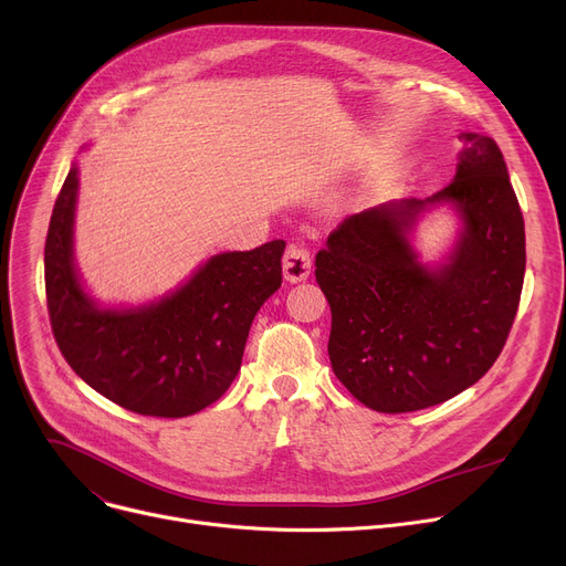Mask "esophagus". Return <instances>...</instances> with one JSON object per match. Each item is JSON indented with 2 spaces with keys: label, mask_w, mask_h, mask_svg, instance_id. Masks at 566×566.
Wrapping results in <instances>:
<instances>
[{
  "label": "esophagus",
  "mask_w": 566,
  "mask_h": 566,
  "mask_svg": "<svg viewBox=\"0 0 566 566\" xmlns=\"http://www.w3.org/2000/svg\"><path fill=\"white\" fill-rule=\"evenodd\" d=\"M282 273H284V280L291 282V284L307 280L310 273H312L310 250L301 243H291L284 252V259H282Z\"/></svg>",
  "instance_id": "34e87169"
}]
</instances>
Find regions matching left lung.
<instances>
[{
    "mask_svg": "<svg viewBox=\"0 0 566 566\" xmlns=\"http://www.w3.org/2000/svg\"><path fill=\"white\" fill-rule=\"evenodd\" d=\"M459 139L448 188L346 218L316 254L333 371L378 412L422 410L468 390L497 360L518 310L525 227L507 165L491 137ZM440 205L453 208L458 238L424 262L413 231Z\"/></svg>",
    "mask_w": 566,
    "mask_h": 566,
    "instance_id": "obj_1",
    "label": "left lung"
}]
</instances>
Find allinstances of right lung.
<instances>
[{
  "mask_svg": "<svg viewBox=\"0 0 566 566\" xmlns=\"http://www.w3.org/2000/svg\"><path fill=\"white\" fill-rule=\"evenodd\" d=\"M80 167L56 197L45 241L52 333L73 371L109 401L154 418H188L241 371L250 325L282 286L286 243L220 252L160 298L101 305L75 263Z\"/></svg>",
  "mask_w": 566,
  "mask_h": 566,
  "instance_id": "obj_1",
  "label": "right lung"
}]
</instances>
